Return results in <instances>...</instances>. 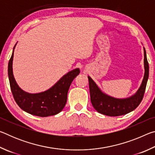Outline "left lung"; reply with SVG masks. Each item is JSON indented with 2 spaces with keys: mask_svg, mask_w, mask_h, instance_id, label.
Masks as SVG:
<instances>
[{
  "mask_svg": "<svg viewBox=\"0 0 155 155\" xmlns=\"http://www.w3.org/2000/svg\"><path fill=\"white\" fill-rule=\"evenodd\" d=\"M144 75L137 91L132 96L124 98H117L104 93L94 80L88 76L90 99L94 108L100 114L108 116H119L133 111L142 101L149 77V65L146 52L143 47Z\"/></svg>",
  "mask_w": 155,
  "mask_h": 155,
  "instance_id": "8db88e82",
  "label": "left lung"
}]
</instances>
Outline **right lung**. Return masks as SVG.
<instances>
[{"label": "right lung", "instance_id": "obj_1", "mask_svg": "<svg viewBox=\"0 0 155 155\" xmlns=\"http://www.w3.org/2000/svg\"><path fill=\"white\" fill-rule=\"evenodd\" d=\"M17 43L8 64L10 87L15 101L23 111L36 116L47 117L59 114L66 104L68 90L74 78L79 74V68L68 72L48 90L35 94L27 92L18 86L13 73L14 52Z\"/></svg>", "mask_w": 155, "mask_h": 155}]
</instances>
